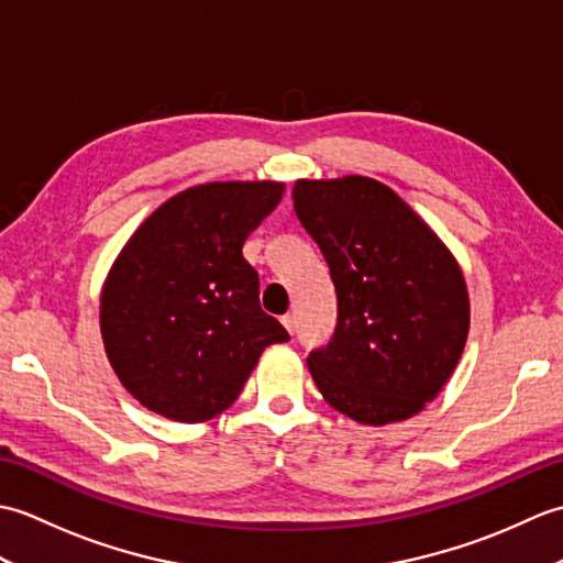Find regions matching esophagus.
<instances>
[{
	"mask_svg": "<svg viewBox=\"0 0 563 563\" xmlns=\"http://www.w3.org/2000/svg\"><path fill=\"white\" fill-rule=\"evenodd\" d=\"M280 321H283V327H285V329H288L290 333H295V327H297V321H295V314H285V317L280 319Z\"/></svg>",
	"mask_w": 563,
	"mask_h": 563,
	"instance_id": "esophagus-1",
	"label": "esophagus"
}]
</instances>
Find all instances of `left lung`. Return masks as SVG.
Here are the masks:
<instances>
[{
	"instance_id": "obj_1",
	"label": "left lung",
	"mask_w": 563,
	"mask_h": 563,
	"mask_svg": "<svg viewBox=\"0 0 563 563\" xmlns=\"http://www.w3.org/2000/svg\"><path fill=\"white\" fill-rule=\"evenodd\" d=\"M292 198L339 300L329 345L307 357L314 385L363 426L406 421L438 397L464 351L470 292L457 258L375 178H300Z\"/></svg>"
}]
</instances>
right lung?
I'll return each mask as SVG.
<instances>
[{
    "instance_id": "add662e5",
    "label": "right lung",
    "mask_w": 563,
    "mask_h": 563,
    "mask_svg": "<svg viewBox=\"0 0 563 563\" xmlns=\"http://www.w3.org/2000/svg\"><path fill=\"white\" fill-rule=\"evenodd\" d=\"M280 181L186 188L128 239L101 288V339L121 385L178 423L230 409L271 343L290 336L258 302L246 236L278 206Z\"/></svg>"
}]
</instances>
